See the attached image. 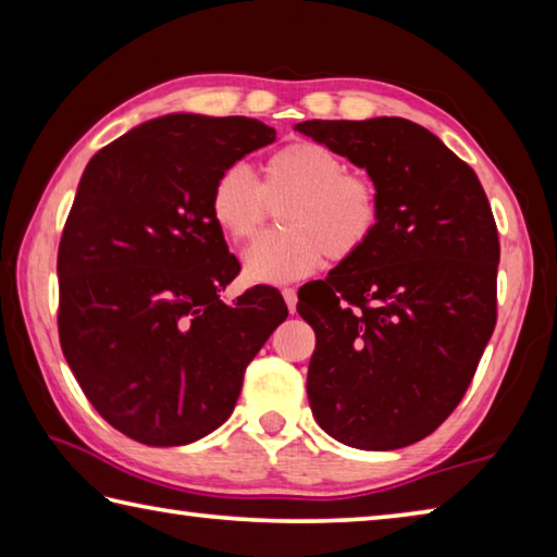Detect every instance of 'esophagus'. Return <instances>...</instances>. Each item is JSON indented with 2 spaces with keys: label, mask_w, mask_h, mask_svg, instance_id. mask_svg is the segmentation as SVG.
<instances>
[{
  "label": "esophagus",
  "mask_w": 557,
  "mask_h": 557,
  "mask_svg": "<svg viewBox=\"0 0 557 557\" xmlns=\"http://www.w3.org/2000/svg\"><path fill=\"white\" fill-rule=\"evenodd\" d=\"M282 297H285V301H287V307H289V312L295 314L297 312V289H292V287H285L282 289Z\"/></svg>",
  "instance_id": "1"
}]
</instances>
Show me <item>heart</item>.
<instances>
[{
	"instance_id": "1",
	"label": "heart",
	"mask_w": 557,
	"mask_h": 557,
	"mask_svg": "<svg viewBox=\"0 0 557 557\" xmlns=\"http://www.w3.org/2000/svg\"><path fill=\"white\" fill-rule=\"evenodd\" d=\"M262 184L245 164L215 176L209 211L225 238L248 243L282 203V231L268 233L245 252V275L252 282H292L307 277L324 258H356L381 225V191L371 176L346 172L344 159L312 139H295L275 149L262 166Z\"/></svg>"
}]
</instances>
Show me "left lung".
I'll return each instance as SVG.
<instances>
[{
	"mask_svg": "<svg viewBox=\"0 0 557 557\" xmlns=\"http://www.w3.org/2000/svg\"><path fill=\"white\" fill-rule=\"evenodd\" d=\"M369 172L381 225L356 258L299 289L314 329L307 395L356 449H398L445 422L496 326L498 233L467 162L403 117L295 127Z\"/></svg>",
	"mask_w": 557,
	"mask_h": 557,
	"instance_id": "8db88e82",
	"label": "left lung"
}]
</instances>
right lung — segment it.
Segmentation results:
<instances>
[{"mask_svg":"<svg viewBox=\"0 0 557 557\" xmlns=\"http://www.w3.org/2000/svg\"><path fill=\"white\" fill-rule=\"evenodd\" d=\"M270 143L260 120L176 112L102 147L81 176L59 245V338L92 408L129 440L176 447L223 425L287 319L268 285L221 301L240 262L209 211L215 176Z\"/></svg>","mask_w":557,"mask_h":557,"instance_id":"right-lung-1","label":"right lung"}]
</instances>
